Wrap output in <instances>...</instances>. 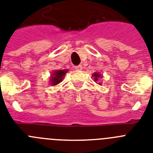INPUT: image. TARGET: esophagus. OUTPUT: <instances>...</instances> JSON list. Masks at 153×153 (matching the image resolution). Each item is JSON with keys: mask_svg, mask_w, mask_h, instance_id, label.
<instances>
[{"mask_svg": "<svg viewBox=\"0 0 153 153\" xmlns=\"http://www.w3.org/2000/svg\"><path fill=\"white\" fill-rule=\"evenodd\" d=\"M82 69H83V67L81 66V65H79V66H76V67H75V70H82Z\"/></svg>", "mask_w": 153, "mask_h": 153, "instance_id": "1", "label": "esophagus"}]
</instances>
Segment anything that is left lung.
I'll list each match as a JSON object with an SVG mask.
<instances>
[{
    "label": "left lung",
    "instance_id": "8db88e82",
    "mask_svg": "<svg viewBox=\"0 0 153 153\" xmlns=\"http://www.w3.org/2000/svg\"><path fill=\"white\" fill-rule=\"evenodd\" d=\"M92 76L93 77V80H94V82H96V83L99 85H102V83H101V82H100V79L102 77V74H100V73L95 72L92 74ZM98 82H99V83H98Z\"/></svg>",
    "mask_w": 153,
    "mask_h": 153
}]
</instances>
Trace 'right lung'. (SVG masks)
Returning <instances> with one entry per match:
<instances>
[{
	"label": "right lung",
	"instance_id": "1",
	"mask_svg": "<svg viewBox=\"0 0 153 153\" xmlns=\"http://www.w3.org/2000/svg\"><path fill=\"white\" fill-rule=\"evenodd\" d=\"M67 72H68V70H53L50 76V84L51 86H56L61 83Z\"/></svg>",
	"mask_w": 153,
	"mask_h": 153
}]
</instances>
